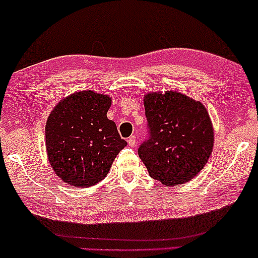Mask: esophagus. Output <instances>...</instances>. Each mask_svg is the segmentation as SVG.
<instances>
[{
	"label": "esophagus",
	"mask_w": 258,
	"mask_h": 258,
	"mask_svg": "<svg viewBox=\"0 0 258 258\" xmlns=\"http://www.w3.org/2000/svg\"><path fill=\"white\" fill-rule=\"evenodd\" d=\"M136 141H137V139H136L135 135L130 136L129 139H128V145H129L130 147H135V146H136Z\"/></svg>",
	"instance_id": "obj_1"
}]
</instances>
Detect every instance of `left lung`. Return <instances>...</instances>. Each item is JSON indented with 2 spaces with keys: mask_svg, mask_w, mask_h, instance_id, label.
I'll return each instance as SVG.
<instances>
[{
  "mask_svg": "<svg viewBox=\"0 0 258 258\" xmlns=\"http://www.w3.org/2000/svg\"><path fill=\"white\" fill-rule=\"evenodd\" d=\"M143 104L149 139L139 156L153 179L166 186L188 182L206 165L213 148V125L202 102L178 91L149 92Z\"/></svg>",
  "mask_w": 258,
  "mask_h": 258,
  "instance_id": "8db88e82",
  "label": "left lung"
}]
</instances>
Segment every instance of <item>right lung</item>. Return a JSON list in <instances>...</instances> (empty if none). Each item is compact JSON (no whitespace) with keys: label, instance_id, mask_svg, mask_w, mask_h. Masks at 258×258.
<instances>
[{"label":"right lung","instance_id":"right-lung-1","mask_svg":"<svg viewBox=\"0 0 258 258\" xmlns=\"http://www.w3.org/2000/svg\"><path fill=\"white\" fill-rule=\"evenodd\" d=\"M110 105L108 95L84 90L65 97L49 113L45 128L48 161L68 185H96L126 146L106 117Z\"/></svg>","mask_w":258,"mask_h":258}]
</instances>
